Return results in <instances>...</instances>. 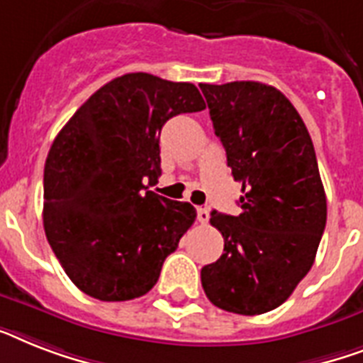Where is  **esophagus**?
Returning <instances> with one entry per match:
<instances>
[{"mask_svg":"<svg viewBox=\"0 0 363 363\" xmlns=\"http://www.w3.org/2000/svg\"><path fill=\"white\" fill-rule=\"evenodd\" d=\"M208 218H211V214H208V208H205V207L197 208V220H199V222L207 223Z\"/></svg>","mask_w":363,"mask_h":363,"instance_id":"1","label":"esophagus"}]
</instances>
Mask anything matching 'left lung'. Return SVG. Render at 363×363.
<instances>
[{
	"label": "left lung",
	"instance_id": "obj_1",
	"mask_svg": "<svg viewBox=\"0 0 363 363\" xmlns=\"http://www.w3.org/2000/svg\"><path fill=\"white\" fill-rule=\"evenodd\" d=\"M235 181L240 214L212 211L223 253L201 268L212 304L261 315L293 294L315 261L326 196L313 141L287 96L259 82L199 84Z\"/></svg>",
	"mask_w": 363,
	"mask_h": 363
}]
</instances>
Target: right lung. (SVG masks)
I'll return each mask as SVG.
<instances>
[{"instance_id": "obj_1", "label": "right lung", "mask_w": 363, "mask_h": 363, "mask_svg": "<svg viewBox=\"0 0 363 363\" xmlns=\"http://www.w3.org/2000/svg\"><path fill=\"white\" fill-rule=\"evenodd\" d=\"M205 108L194 84L132 72L102 85L61 128L44 166L43 220L79 291L125 302L155 287L196 220L190 203L149 190L162 173V126Z\"/></svg>"}]
</instances>
